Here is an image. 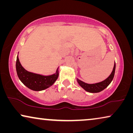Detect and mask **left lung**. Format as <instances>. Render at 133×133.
<instances>
[{
    "label": "left lung",
    "instance_id": "left-lung-1",
    "mask_svg": "<svg viewBox=\"0 0 133 133\" xmlns=\"http://www.w3.org/2000/svg\"><path fill=\"white\" fill-rule=\"evenodd\" d=\"M115 69H116V63H114L113 70L110 76L102 82L99 83H93V84H88V83H85L81 81V80L77 79V81L80 86L84 89L87 91L92 92V93H94V92H99L101 91L104 90L105 88H106L110 84V83L111 82L114 78V73H115Z\"/></svg>",
    "mask_w": 133,
    "mask_h": 133
}]
</instances>
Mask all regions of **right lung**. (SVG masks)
Here are the masks:
<instances>
[{"label":"right lung","instance_id":"1","mask_svg":"<svg viewBox=\"0 0 133 133\" xmlns=\"http://www.w3.org/2000/svg\"><path fill=\"white\" fill-rule=\"evenodd\" d=\"M16 67L17 76L22 82L28 88L34 91H42L48 88L53 85L59 76L58 69L55 74L46 76L28 71L21 65L18 56Z\"/></svg>","mask_w":133,"mask_h":133}]
</instances>
